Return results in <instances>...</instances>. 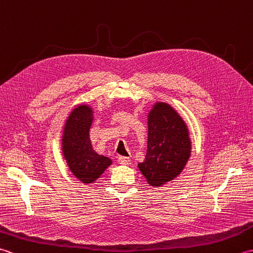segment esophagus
<instances>
[{
    "instance_id": "1",
    "label": "esophagus",
    "mask_w": 253,
    "mask_h": 253,
    "mask_svg": "<svg viewBox=\"0 0 253 253\" xmlns=\"http://www.w3.org/2000/svg\"><path fill=\"white\" fill-rule=\"evenodd\" d=\"M130 162H131V160L129 158H126V157L118 158V163L122 164V165H129Z\"/></svg>"
}]
</instances>
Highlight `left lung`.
<instances>
[{"label":"left lung","instance_id":"obj_1","mask_svg":"<svg viewBox=\"0 0 253 253\" xmlns=\"http://www.w3.org/2000/svg\"><path fill=\"white\" fill-rule=\"evenodd\" d=\"M191 155L189 129L173 106L157 102L148 114V149L138 169L150 186L174 180Z\"/></svg>","mask_w":253,"mask_h":253}]
</instances>
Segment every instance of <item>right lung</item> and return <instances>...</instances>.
<instances>
[{"label": "right lung", "instance_id": "right-lung-1", "mask_svg": "<svg viewBox=\"0 0 253 253\" xmlns=\"http://www.w3.org/2000/svg\"><path fill=\"white\" fill-rule=\"evenodd\" d=\"M93 109L78 104L69 113L62 136V152L69 170L83 184H92L112 164V160L98 154L90 140Z\"/></svg>", "mask_w": 253, "mask_h": 253}]
</instances>
